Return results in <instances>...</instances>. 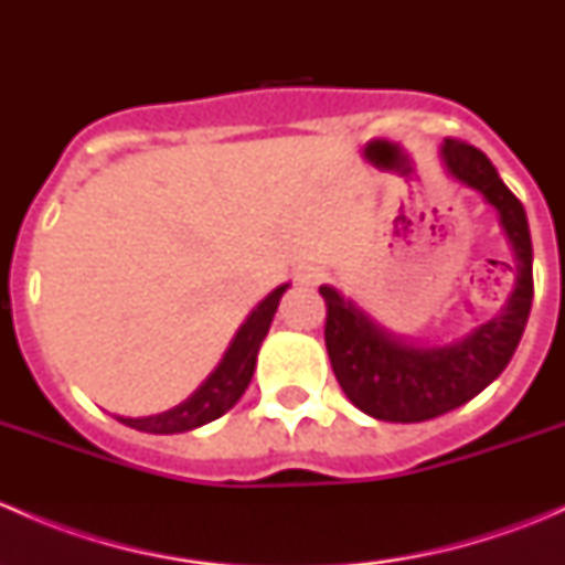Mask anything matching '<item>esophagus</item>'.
<instances>
[{"instance_id":"esophagus-1","label":"esophagus","mask_w":565,"mask_h":565,"mask_svg":"<svg viewBox=\"0 0 565 565\" xmlns=\"http://www.w3.org/2000/svg\"><path fill=\"white\" fill-rule=\"evenodd\" d=\"M319 278H322V270H319V267H306V270L298 273V281L300 284H309V287H315V284H319Z\"/></svg>"}]
</instances>
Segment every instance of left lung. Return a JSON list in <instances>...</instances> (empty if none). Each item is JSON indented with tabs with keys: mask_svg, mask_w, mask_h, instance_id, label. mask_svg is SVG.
Here are the masks:
<instances>
[{
	"mask_svg": "<svg viewBox=\"0 0 565 565\" xmlns=\"http://www.w3.org/2000/svg\"><path fill=\"white\" fill-rule=\"evenodd\" d=\"M440 161L448 177L481 193L498 213L516 273L503 309L459 339L424 344L393 333L330 284L319 287L328 303L324 347L341 391L361 413L393 424L437 418L494 383L525 333L533 303V243L522 202L472 145L446 139Z\"/></svg>",
	"mask_w": 565,
	"mask_h": 565,
	"instance_id": "8db88e82",
	"label": "left lung"
}]
</instances>
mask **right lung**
<instances>
[{"instance_id": "obj_1", "label": "right lung", "mask_w": 565, "mask_h": 565, "mask_svg": "<svg viewBox=\"0 0 565 565\" xmlns=\"http://www.w3.org/2000/svg\"><path fill=\"white\" fill-rule=\"evenodd\" d=\"M287 287L289 284L276 287L254 311H250L246 322H243L241 330L235 333V339H232L230 350L224 352L221 363L213 369V374H210L185 402L167 409V413L145 415V418H125V415H117L119 424L130 426V429L147 431V435H180V431L199 429V426L221 418L226 409L235 407L237 398L246 393L250 377H254L256 355H259L262 341H265L267 330H270V322L278 309V300L287 292Z\"/></svg>"}]
</instances>
